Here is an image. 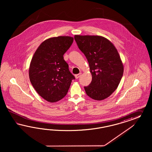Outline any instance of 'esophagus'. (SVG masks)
<instances>
[{
	"label": "esophagus",
	"instance_id": "obj_1",
	"mask_svg": "<svg viewBox=\"0 0 152 152\" xmlns=\"http://www.w3.org/2000/svg\"><path fill=\"white\" fill-rule=\"evenodd\" d=\"M81 74L82 73H80V74H77V75H75V78H78L81 76Z\"/></svg>",
	"mask_w": 152,
	"mask_h": 152
}]
</instances>
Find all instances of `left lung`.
I'll return each mask as SVG.
<instances>
[{
    "label": "left lung",
    "mask_w": 152,
    "mask_h": 152,
    "mask_svg": "<svg viewBox=\"0 0 152 152\" xmlns=\"http://www.w3.org/2000/svg\"><path fill=\"white\" fill-rule=\"evenodd\" d=\"M79 49L88 61L92 81L84 87L88 96L102 100L117 88L124 72V66L115 46L100 36L75 35Z\"/></svg>",
    "instance_id": "1"
}]
</instances>
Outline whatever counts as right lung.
Segmentation results:
<instances>
[{
	"label": "right lung",
	"mask_w": 152,
	"mask_h": 152,
	"mask_svg": "<svg viewBox=\"0 0 152 152\" xmlns=\"http://www.w3.org/2000/svg\"><path fill=\"white\" fill-rule=\"evenodd\" d=\"M74 41L69 36L52 37L43 42L31 60L29 76L33 88L46 101L55 102L67 94L75 76L64 55Z\"/></svg>",
	"instance_id": "right-lung-1"
}]
</instances>
